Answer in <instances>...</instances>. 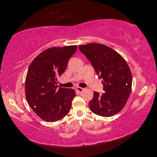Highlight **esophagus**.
Masks as SVG:
<instances>
[{"instance_id": "obj_1", "label": "esophagus", "mask_w": 157, "mask_h": 157, "mask_svg": "<svg viewBox=\"0 0 157 157\" xmlns=\"http://www.w3.org/2000/svg\"><path fill=\"white\" fill-rule=\"evenodd\" d=\"M75 90H76V91H78V93H82L84 91V89L81 88V87H76Z\"/></svg>"}]
</instances>
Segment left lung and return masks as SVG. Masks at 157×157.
Returning <instances> with one entry per match:
<instances>
[{
  "mask_svg": "<svg viewBox=\"0 0 157 157\" xmlns=\"http://www.w3.org/2000/svg\"><path fill=\"white\" fill-rule=\"evenodd\" d=\"M102 79L100 95L94 91L89 102L93 113L103 117L113 116L125 106L132 89V76L129 66L120 54L105 45L89 44L79 46Z\"/></svg>",
  "mask_w": 157,
  "mask_h": 157,
  "instance_id": "8db88e82",
  "label": "left lung"
}]
</instances>
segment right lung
Returning a JSON list of instances; mask_svg holds the SVG:
<instances>
[{"label": "right lung", "mask_w": 157, "mask_h": 157, "mask_svg": "<svg viewBox=\"0 0 157 157\" xmlns=\"http://www.w3.org/2000/svg\"><path fill=\"white\" fill-rule=\"evenodd\" d=\"M77 48V46L50 48L34 58L29 66L25 84L26 100L42 120L59 121L71 109L75 90L58 86L57 78L65 71Z\"/></svg>", "instance_id": "1"}]
</instances>
